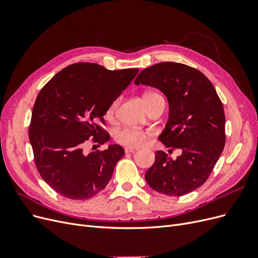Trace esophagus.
<instances>
[{
	"mask_svg": "<svg viewBox=\"0 0 258 258\" xmlns=\"http://www.w3.org/2000/svg\"><path fill=\"white\" fill-rule=\"evenodd\" d=\"M138 148H134V147H124V152L126 153H135Z\"/></svg>",
	"mask_w": 258,
	"mask_h": 258,
	"instance_id": "34e87169",
	"label": "esophagus"
}]
</instances>
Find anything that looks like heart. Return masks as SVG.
I'll use <instances>...</instances> for the list:
<instances>
[{"mask_svg": "<svg viewBox=\"0 0 258 258\" xmlns=\"http://www.w3.org/2000/svg\"><path fill=\"white\" fill-rule=\"evenodd\" d=\"M158 98H162V97L156 92L146 93V95L144 96V100H145L146 104L148 101H151L153 99H158ZM118 102H119V100L116 99L113 101V102H111L107 105L105 113H104V116L106 119L114 118L117 106H118ZM151 137H152V132H150V131H144L141 129L129 128V127L117 129L114 132V140L116 141V143H118L122 146L134 147V148L144 146L148 142V140H150Z\"/></svg>", "mask_w": 258, "mask_h": 258, "instance_id": "b5f03b06", "label": "heart"}]
</instances>
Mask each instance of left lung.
Returning a JSON list of instances; mask_svg holds the SVG:
<instances>
[{
  "label": "left lung",
  "instance_id": "8db88e82",
  "mask_svg": "<svg viewBox=\"0 0 258 258\" xmlns=\"http://www.w3.org/2000/svg\"><path fill=\"white\" fill-rule=\"evenodd\" d=\"M135 84L165 93L169 119L159 140L172 151H182L176 159L156 152L154 165L145 173L147 184L168 196L197 189L212 172L226 141L224 107L214 86L197 69L176 62L144 69Z\"/></svg>",
  "mask_w": 258,
  "mask_h": 258
}]
</instances>
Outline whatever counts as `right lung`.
I'll use <instances>...</instances> for the list:
<instances>
[{"mask_svg":"<svg viewBox=\"0 0 258 258\" xmlns=\"http://www.w3.org/2000/svg\"><path fill=\"white\" fill-rule=\"evenodd\" d=\"M139 69L107 70L80 62L61 70L37 95L29 140L38 173L61 196L89 199L110 182L123 148L84 152L110 139L102 127L107 105L135 79Z\"/></svg>","mask_w":258,"mask_h":258,"instance_id":"obj_1","label":"right lung"}]
</instances>
